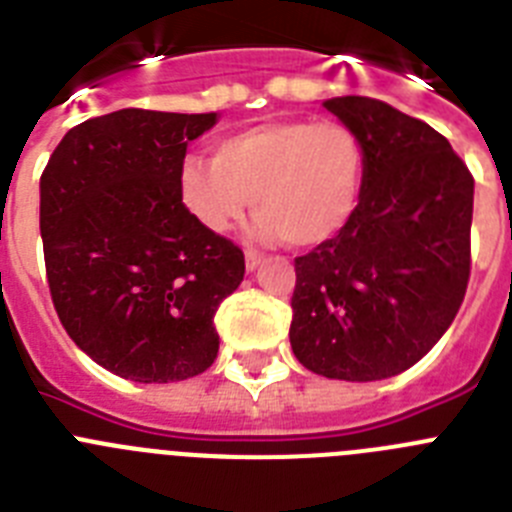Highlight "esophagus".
I'll return each mask as SVG.
<instances>
[{
  "instance_id": "obj_1",
  "label": "esophagus",
  "mask_w": 512,
  "mask_h": 512,
  "mask_svg": "<svg viewBox=\"0 0 512 512\" xmlns=\"http://www.w3.org/2000/svg\"><path fill=\"white\" fill-rule=\"evenodd\" d=\"M261 261H264V256H261L259 251H253V248H248V251H246V266H248V271L256 269V266H259Z\"/></svg>"
}]
</instances>
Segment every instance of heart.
I'll return each instance as SVG.
<instances>
[{
  "label": "heart",
  "instance_id": "obj_1",
  "mask_svg": "<svg viewBox=\"0 0 512 512\" xmlns=\"http://www.w3.org/2000/svg\"><path fill=\"white\" fill-rule=\"evenodd\" d=\"M364 171V143L346 122H264L217 140L212 161L184 158L179 197L210 233L233 230L251 205L261 238L307 248L351 220Z\"/></svg>",
  "mask_w": 512,
  "mask_h": 512
}]
</instances>
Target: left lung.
Listing matches in <instances>:
<instances>
[{
    "label": "left lung",
    "instance_id": "obj_1",
    "mask_svg": "<svg viewBox=\"0 0 512 512\" xmlns=\"http://www.w3.org/2000/svg\"><path fill=\"white\" fill-rule=\"evenodd\" d=\"M323 107L359 133L364 187L351 220L295 259L289 343L320 377L374 382L418 364L454 323L472 271L474 176L438 130L390 104Z\"/></svg>",
    "mask_w": 512,
    "mask_h": 512
}]
</instances>
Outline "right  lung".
I'll return each instance as SVG.
<instances>
[{
    "label": "right lung",
    "instance_id": "add662e5",
    "mask_svg": "<svg viewBox=\"0 0 512 512\" xmlns=\"http://www.w3.org/2000/svg\"><path fill=\"white\" fill-rule=\"evenodd\" d=\"M217 115L117 110L63 135L40 176L45 277L71 341L117 377L179 382L217 356L243 251L179 197L187 143Z\"/></svg>",
    "mask_w": 512,
    "mask_h": 512
}]
</instances>
